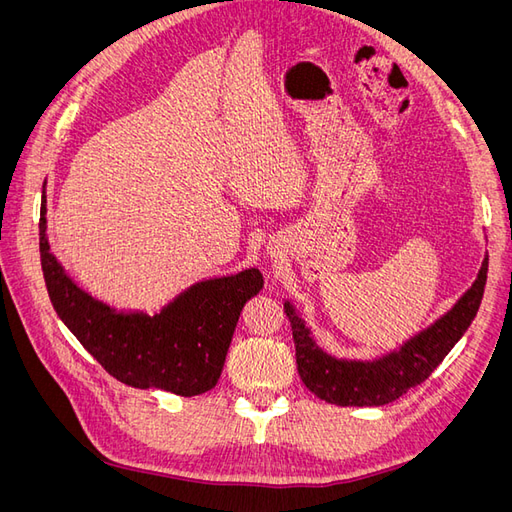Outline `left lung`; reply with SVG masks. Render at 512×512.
Instances as JSON below:
<instances>
[{"mask_svg":"<svg viewBox=\"0 0 512 512\" xmlns=\"http://www.w3.org/2000/svg\"><path fill=\"white\" fill-rule=\"evenodd\" d=\"M489 258L483 260L476 282L463 297L429 329L414 335L399 350L376 361H344L320 350L305 322L290 301L284 312L290 320L297 369L303 384L316 397L335 406H384L425 382L444 356L472 324L487 284Z\"/></svg>","mask_w":512,"mask_h":512,"instance_id":"8db88e82","label":"left lung"}]
</instances>
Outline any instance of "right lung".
Returning a JSON list of instances; mask_svg holds the SVG:
<instances>
[{
    "label": "right lung",
    "mask_w": 512,
    "mask_h": 512,
    "mask_svg": "<svg viewBox=\"0 0 512 512\" xmlns=\"http://www.w3.org/2000/svg\"><path fill=\"white\" fill-rule=\"evenodd\" d=\"M46 196L40 207V262L61 322L119 382L181 397L211 391L220 380L241 309L262 288L258 269L190 286L160 314L115 312L76 286L46 239Z\"/></svg>",
    "instance_id": "obj_1"
}]
</instances>
